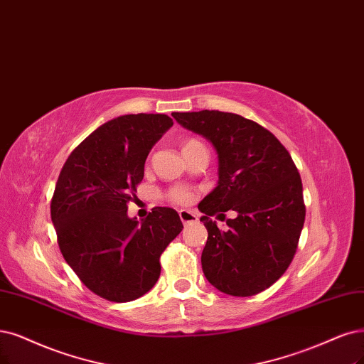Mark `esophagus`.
Segmentation results:
<instances>
[{
  "mask_svg": "<svg viewBox=\"0 0 364 364\" xmlns=\"http://www.w3.org/2000/svg\"><path fill=\"white\" fill-rule=\"evenodd\" d=\"M180 219L184 225H189V223H195L198 222V214L195 211L191 210H180Z\"/></svg>",
  "mask_w": 364,
  "mask_h": 364,
  "instance_id": "1",
  "label": "esophagus"
}]
</instances>
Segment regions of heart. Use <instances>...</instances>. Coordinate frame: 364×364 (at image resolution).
I'll use <instances>...</instances> for the list:
<instances>
[{
	"label": "heart",
	"mask_w": 364,
	"mask_h": 364,
	"mask_svg": "<svg viewBox=\"0 0 364 364\" xmlns=\"http://www.w3.org/2000/svg\"><path fill=\"white\" fill-rule=\"evenodd\" d=\"M200 142L196 141V139H187L184 144H183V150H187V148H192L195 145H199ZM169 199L173 200V203H178V204H187L189 200L192 199V193L191 191L184 189V187H175V189H172L169 192Z\"/></svg>",
	"instance_id": "1"
}]
</instances>
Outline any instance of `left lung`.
Wrapping results in <instances>:
<instances>
[{
	"label": "left lung",
	"instance_id": "left-lung-1",
	"mask_svg": "<svg viewBox=\"0 0 364 364\" xmlns=\"http://www.w3.org/2000/svg\"><path fill=\"white\" fill-rule=\"evenodd\" d=\"M180 126L204 136L218 154L219 181L198 210L208 231L200 257L210 284L234 297H250L287 272L304 225L300 173L272 132L232 112H173ZM237 213L228 230L210 220Z\"/></svg>",
	"mask_w": 364,
	"mask_h": 364
}]
</instances>
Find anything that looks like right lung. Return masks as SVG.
I'll use <instances>...</instances> for the list:
<instances>
[{
	"label": "right lung",
	"instance_id": "right-lung-1",
	"mask_svg": "<svg viewBox=\"0 0 364 364\" xmlns=\"http://www.w3.org/2000/svg\"><path fill=\"white\" fill-rule=\"evenodd\" d=\"M165 114H129L106 121L64 164L50 219L65 262L100 297H142L160 276V255L181 232L178 213L156 207L141 222L127 204L144 178L154 144L172 127Z\"/></svg>",
	"mask_w": 364,
	"mask_h": 364
}]
</instances>
